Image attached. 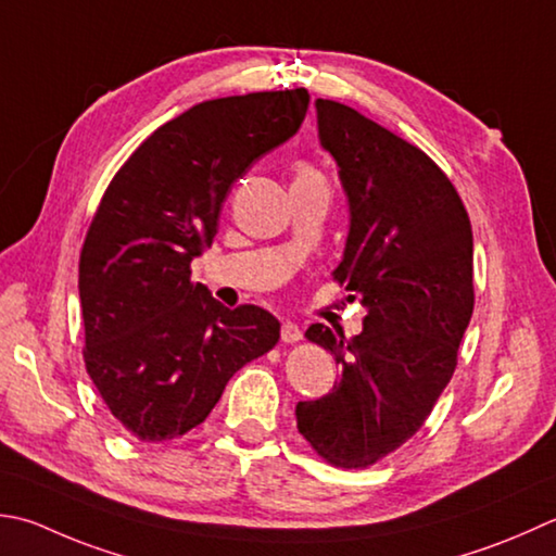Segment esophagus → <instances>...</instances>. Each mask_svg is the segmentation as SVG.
Segmentation results:
<instances>
[{"mask_svg":"<svg viewBox=\"0 0 556 556\" xmlns=\"http://www.w3.org/2000/svg\"><path fill=\"white\" fill-rule=\"evenodd\" d=\"M303 337V332H301V328L296 323H291V320H287L285 325H281V342H287V344H293V342H299Z\"/></svg>","mask_w":556,"mask_h":556,"instance_id":"34e87169","label":"esophagus"}]
</instances>
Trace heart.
<instances>
[{"label":"heart","instance_id":"obj_1","mask_svg":"<svg viewBox=\"0 0 556 556\" xmlns=\"http://www.w3.org/2000/svg\"><path fill=\"white\" fill-rule=\"evenodd\" d=\"M308 173H311V170H303V173H301V176H308Z\"/></svg>","mask_w":556,"mask_h":556}]
</instances>
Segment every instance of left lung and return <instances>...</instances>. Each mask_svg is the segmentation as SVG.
I'll return each mask as SVG.
<instances>
[{
  "mask_svg": "<svg viewBox=\"0 0 556 556\" xmlns=\"http://www.w3.org/2000/svg\"><path fill=\"white\" fill-rule=\"evenodd\" d=\"M320 147L337 163L350 233L334 279L366 308L352 340L328 325L306 337L342 366L296 424L337 467H368L421 429L458 364L475 308L472 226L453 182L421 149L354 108L315 101Z\"/></svg>",
  "mask_w": 556,
  "mask_h": 556,
  "instance_id": "8db88e82",
  "label": "left lung"
}]
</instances>
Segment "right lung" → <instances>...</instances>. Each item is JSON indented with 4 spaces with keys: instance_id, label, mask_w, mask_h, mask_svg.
Masks as SVG:
<instances>
[{
    "instance_id": "obj_1",
    "label": "right lung",
    "mask_w": 556,
    "mask_h": 556,
    "mask_svg": "<svg viewBox=\"0 0 556 556\" xmlns=\"http://www.w3.org/2000/svg\"><path fill=\"white\" fill-rule=\"evenodd\" d=\"M306 89L214 98L161 125L108 185L79 260L84 362L125 431L178 439L238 368L279 340L265 308H226L190 279L226 194L299 132Z\"/></svg>"
}]
</instances>
